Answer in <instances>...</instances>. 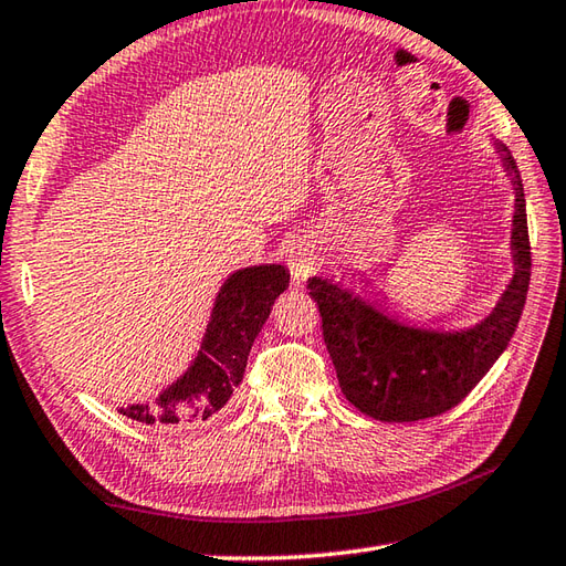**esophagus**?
I'll use <instances>...</instances> for the list:
<instances>
[{
    "mask_svg": "<svg viewBox=\"0 0 566 566\" xmlns=\"http://www.w3.org/2000/svg\"><path fill=\"white\" fill-rule=\"evenodd\" d=\"M318 268H321V260L311 241L301 239L292 243V248H289V270H292V277L296 282H306Z\"/></svg>",
    "mask_w": 566,
    "mask_h": 566,
    "instance_id": "1",
    "label": "esophagus"
}]
</instances>
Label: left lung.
<instances>
[{
  "label": "left lung",
  "instance_id": "1",
  "mask_svg": "<svg viewBox=\"0 0 566 566\" xmlns=\"http://www.w3.org/2000/svg\"><path fill=\"white\" fill-rule=\"evenodd\" d=\"M496 149L516 192L511 231L516 272L482 323L461 333L410 327L343 284L308 280L339 388L357 410L380 422H417L451 410L480 384L514 337L531 284V241L518 166L504 144H496Z\"/></svg>",
  "mask_w": 566,
  "mask_h": 566
}]
</instances>
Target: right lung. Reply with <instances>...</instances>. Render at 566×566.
<instances>
[{
	"mask_svg": "<svg viewBox=\"0 0 566 566\" xmlns=\"http://www.w3.org/2000/svg\"><path fill=\"white\" fill-rule=\"evenodd\" d=\"M286 286L289 272L284 265H255L233 272L219 289L202 347L190 369L154 405H129L120 407V412L135 422L159 427L205 422L219 412L243 380L248 354L270 318L274 298Z\"/></svg>",
	"mask_w": 566,
	"mask_h": 566,
	"instance_id": "1",
	"label": "right lung"
}]
</instances>
